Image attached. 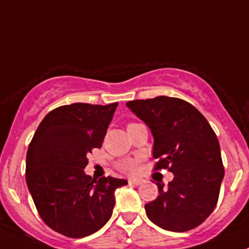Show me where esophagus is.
<instances>
[{
    "label": "esophagus",
    "mask_w": 249,
    "mask_h": 249,
    "mask_svg": "<svg viewBox=\"0 0 249 249\" xmlns=\"http://www.w3.org/2000/svg\"><path fill=\"white\" fill-rule=\"evenodd\" d=\"M129 184L130 185H139L141 183V179H139V178H129Z\"/></svg>",
    "instance_id": "34e87169"
}]
</instances>
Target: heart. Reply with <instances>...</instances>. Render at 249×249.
I'll return each mask as SVG.
<instances>
[{
	"mask_svg": "<svg viewBox=\"0 0 249 249\" xmlns=\"http://www.w3.org/2000/svg\"><path fill=\"white\" fill-rule=\"evenodd\" d=\"M122 169L124 170V171L130 172V173L135 172L137 169V161L136 160H127V161L123 162Z\"/></svg>",
	"mask_w": 249,
	"mask_h": 249,
	"instance_id": "obj_1",
	"label": "heart"
}]
</instances>
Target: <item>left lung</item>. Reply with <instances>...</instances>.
Here are the masks:
<instances>
[{"instance_id": "obj_1", "label": "left lung", "mask_w": 249, "mask_h": 249, "mask_svg": "<svg viewBox=\"0 0 249 249\" xmlns=\"http://www.w3.org/2000/svg\"><path fill=\"white\" fill-rule=\"evenodd\" d=\"M126 106L152 131L154 169L175 176L167 188L158 183L159 196L144 206L148 218L169 231L199 227L214 210L224 178L219 142L207 119L176 97L135 100Z\"/></svg>"}]
</instances>
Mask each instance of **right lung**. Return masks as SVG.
<instances>
[{"label":"right lung","mask_w":249,"mask_h":249,"mask_svg":"<svg viewBox=\"0 0 249 249\" xmlns=\"http://www.w3.org/2000/svg\"><path fill=\"white\" fill-rule=\"evenodd\" d=\"M118 102L66 105L37 127L26 154V183L50 229L72 238L89 236L109 220L114 192L125 179L85 175L88 154L100 148Z\"/></svg>","instance_id":"right-lung-1"}]
</instances>
